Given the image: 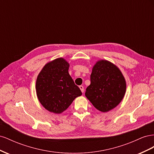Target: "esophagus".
<instances>
[{"label":"esophagus","mask_w":154,"mask_h":154,"mask_svg":"<svg viewBox=\"0 0 154 154\" xmlns=\"http://www.w3.org/2000/svg\"><path fill=\"white\" fill-rule=\"evenodd\" d=\"M79 87H80V90H81V91H82V92H84V87H83L82 85H80Z\"/></svg>","instance_id":"34e87169"}]
</instances>
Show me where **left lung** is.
Instances as JSON below:
<instances>
[{
  "label": "left lung",
  "mask_w": 154,
  "mask_h": 154,
  "mask_svg": "<svg viewBox=\"0 0 154 154\" xmlns=\"http://www.w3.org/2000/svg\"><path fill=\"white\" fill-rule=\"evenodd\" d=\"M125 92L126 82L118 67L107 60L97 62L85 94L95 108L103 112L113 109L122 101Z\"/></svg>",
  "instance_id": "8db88e82"
}]
</instances>
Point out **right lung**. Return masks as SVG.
<instances>
[{
  "label": "right lung",
  "mask_w": 154,
  "mask_h": 154,
  "mask_svg": "<svg viewBox=\"0 0 154 154\" xmlns=\"http://www.w3.org/2000/svg\"><path fill=\"white\" fill-rule=\"evenodd\" d=\"M69 64L62 58L48 63L36 79V95L40 103L51 112L66 110L82 93L75 85L68 70Z\"/></svg>",
  "instance_id": "right-lung-1"
}]
</instances>
